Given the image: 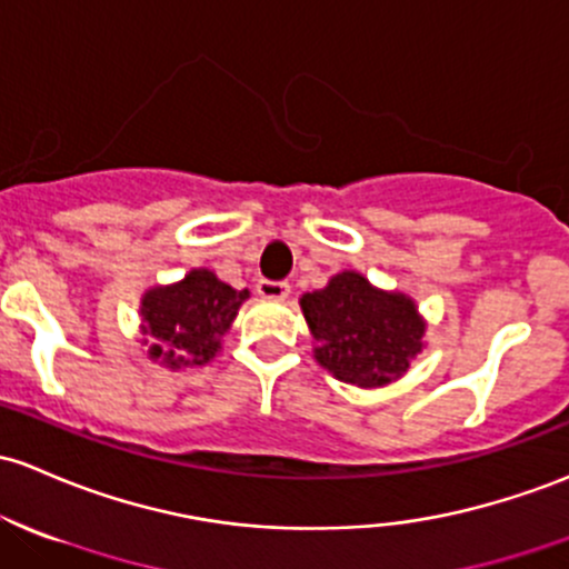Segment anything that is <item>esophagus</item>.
I'll list each match as a JSON object with an SVG mask.
<instances>
[{"mask_svg":"<svg viewBox=\"0 0 569 569\" xmlns=\"http://www.w3.org/2000/svg\"><path fill=\"white\" fill-rule=\"evenodd\" d=\"M258 296L268 298V301H284V298L290 296V284H287V282H268V279H260Z\"/></svg>","mask_w":569,"mask_h":569,"instance_id":"esophagus-1","label":"esophagus"}]
</instances>
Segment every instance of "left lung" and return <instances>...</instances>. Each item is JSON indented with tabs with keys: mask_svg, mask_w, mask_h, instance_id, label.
<instances>
[{
	"mask_svg": "<svg viewBox=\"0 0 569 569\" xmlns=\"http://www.w3.org/2000/svg\"><path fill=\"white\" fill-rule=\"evenodd\" d=\"M298 303L315 339V360L341 382L385 388L401 380L426 347L418 303L358 271L333 273L322 290L303 292Z\"/></svg>",
	"mask_w": 569,
	"mask_h": 569,
	"instance_id": "obj_1",
	"label": "left lung"
}]
</instances>
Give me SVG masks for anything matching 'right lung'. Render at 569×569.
I'll list each match as a JSON object with an SVG mask.
<instances>
[{
	"instance_id": "obj_1",
	"label": "right lung",
	"mask_w": 569,
	"mask_h": 569,
	"mask_svg": "<svg viewBox=\"0 0 569 569\" xmlns=\"http://www.w3.org/2000/svg\"><path fill=\"white\" fill-rule=\"evenodd\" d=\"M247 298L249 290H236L209 268H192L173 284L149 287L138 309L140 347L170 371L211 363Z\"/></svg>"
}]
</instances>
